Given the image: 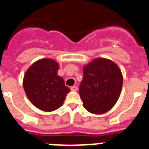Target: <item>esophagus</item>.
Wrapping results in <instances>:
<instances>
[{
	"label": "esophagus",
	"mask_w": 149,
	"mask_h": 149,
	"mask_svg": "<svg viewBox=\"0 0 149 149\" xmlns=\"http://www.w3.org/2000/svg\"><path fill=\"white\" fill-rule=\"evenodd\" d=\"M70 90H71L72 91H77V86H72V87L70 88Z\"/></svg>",
	"instance_id": "1"
}]
</instances>
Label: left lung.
Instances as JSON below:
<instances>
[{
  "label": "left lung",
  "instance_id": "obj_1",
  "mask_svg": "<svg viewBox=\"0 0 149 149\" xmlns=\"http://www.w3.org/2000/svg\"><path fill=\"white\" fill-rule=\"evenodd\" d=\"M79 95L84 107L93 114H104L120 97L123 86L121 70L112 60L97 58L83 69Z\"/></svg>",
  "mask_w": 149,
  "mask_h": 149
}]
</instances>
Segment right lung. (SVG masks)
Returning <instances> with one entry per match:
<instances>
[{
  "instance_id": "obj_1",
  "label": "right lung",
  "mask_w": 149,
  "mask_h": 149,
  "mask_svg": "<svg viewBox=\"0 0 149 149\" xmlns=\"http://www.w3.org/2000/svg\"><path fill=\"white\" fill-rule=\"evenodd\" d=\"M58 63L42 58L29 67L23 77V88L32 104L44 112H52L63 104L70 90L58 75Z\"/></svg>"
}]
</instances>
